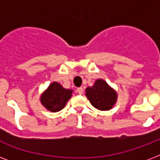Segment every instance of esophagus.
Returning <instances> with one entry per match:
<instances>
[{
  "label": "esophagus",
  "instance_id": "34e87169",
  "mask_svg": "<svg viewBox=\"0 0 160 160\" xmlns=\"http://www.w3.org/2000/svg\"><path fill=\"white\" fill-rule=\"evenodd\" d=\"M77 92H78V94H80V95H82V94H83V88L82 87L78 88Z\"/></svg>",
  "mask_w": 160,
  "mask_h": 160
}]
</instances>
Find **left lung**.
<instances>
[{
    "label": "left lung",
    "mask_w": 160,
    "mask_h": 160,
    "mask_svg": "<svg viewBox=\"0 0 160 160\" xmlns=\"http://www.w3.org/2000/svg\"><path fill=\"white\" fill-rule=\"evenodd\" d=\"M85 95L93 106L102 111L111 109L118 98L116 91L102 79H98L92 86L86 88Z\"/></svg>",
    "instance_id": "left-lung-1"
}]
</instances>
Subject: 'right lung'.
Masks as SVG:
<instances>
[{
    "mask_svg": "<svg viewBox=\"0 0 160 160\" xmlns=\"http://www.w3.org/2000/svg\"><path fill=\"white\" fill-rule=\"evenodd\" d=\"M73 90L65 89L60 83L54 81L41 95L40 100L41 105L47 110L58 112L64 109L72 96Z\"/></svg>",
    "mask_w": 160,
    "mask_h": 160,
    "instance_id": "right-lung-1",
    "label": "right lung"
}]
</instances>
